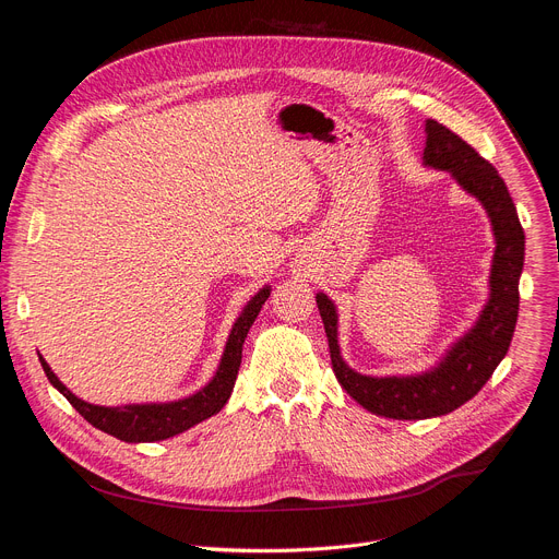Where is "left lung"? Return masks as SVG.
Wrapping results in <instances>:
<instances>
[{
	"label": "left lung",
	"mask_w": 559,
	"mask_h": 559,
	"mask_svg": "<svg viewBox=\"0 0 559 559\" xmlns=\"http://www.w3.org/2000/svg\"><path fill=\"white\" fill-rule=\"evenodd\" d=\"M424 133V167L447 171L457 187L474 195L483 205L491 235H495L497 246L487 280V302L476 322L444 349L429 370L385 377L360 374L341 356L336 305L326 293H316L338 383L366 411L390 419L440 417L478 395V390L508 354L519 316V277L523 271V254H526V237H523L516 207L497 169L465 140L433 119H426Z\"/></svg>",
	"instance_id": "obj_1"
}]
</instances>
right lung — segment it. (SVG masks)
I'll use <instances>...</instances> for the list:
<instances>
[{"instance_id":"add662e5","label":"right lung","mask_w":559,"mask_h":559,"mask_svg":"<svg viewBox=\"0 0 559 559\" xmlns=\"http://www.w3.org/2000/svg\"><path fill=\"white\" fill-rule=\"evenodd\" d=\"M271 286H261L239 318L235 320L233 330H229L223 356L218 360V368L210 383H205L199 392H193L189 397L174 400V402H151V404H126V406H96L81 397L64 385L53 370L49 368L43 354H38L40 366L49 379V383L68 400L92 426L98 431H104L121 442H159L174 438L199 421L216 415L233 395L235 381L241 366V349L246 343V336L254 318L259 316L261 307L269 300Z\"/></svg>"}]
</instances>
